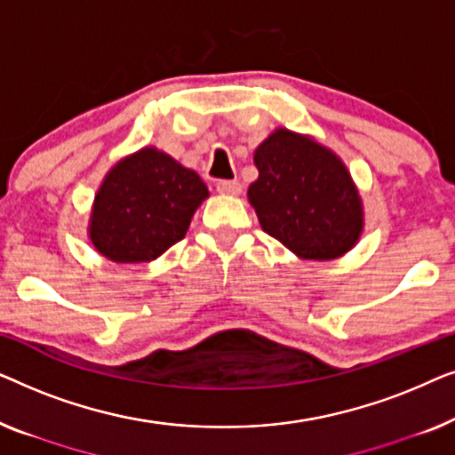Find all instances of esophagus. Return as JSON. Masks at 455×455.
<instances>
[{"mask_svg": "<svg viewBox=\"0 0 455 455\" xmlns=\"http://www.w3.org/2000/svg\"><path fill=\"white\" fill-rule=\"evenodd\" d=\"M240 190L242 186L234 180H220L217 182V192H221V195H240Z\"/></svg>", "mask_w": 455, "mask_h": 455, "instance_id": "34e87169", "label": "esophagus"}]
</instances>
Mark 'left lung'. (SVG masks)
Here are the masks:
<instances>
[{
	"instance_id": "obj_1",
	"label": "left lung",
	"mask_w": 455,
	"mask_h": 455,
	"mask_svg": "<svg viewBox=\"0 0 455 455\" xmlns=\"http://www.w3.org/2000/svg\"><path fill=\"white\" fill-rule=\"evenodd\" d=\"M254 165L259 178L248 186V201L267 234L308 260H331L354 248L364 211L338 155L277 128L254 151Z\"/></svg>"
}]
</instances>
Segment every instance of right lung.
Instances as JSON below:
<instances>
[{"instance_id": "1", "label": "right lung", "mask_w": 455, "mask_h": 455, "mask_svg": "<svg viewBox=\"0 0 455 455\" xmlns=\"http://www.w3.org/2000/svg\"><path fill=\"white\" fill-rule=\"evenodd\" d=\"M209 190L196 172L145 147L117 161L99 186L89 235L114 263H148L188 232Z\"/></svg>"}]
</instances>
